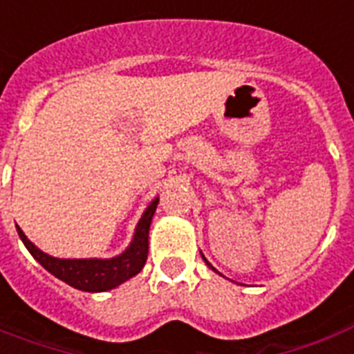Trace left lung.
I'll return each mask as SVG.
<instances>
[{
	"label": "left lung",
	"instance_id": "8db88e82",
	"mask_svg": "<svg viewBox=\"0 0 354 354\" xmlns=\"http://www.w3.org/2000/svg\"><path fill=\"white\" fill-rule=\"evenodd\" d=\"M204 261H205V257H204ZM205 264H207V266H209V268H211V270H215V268H213V266H211V264H209V263H207V261H205Z\"/></svg>",
	"mask_w": 354,
	"mask_h": 354
}]
</instances>
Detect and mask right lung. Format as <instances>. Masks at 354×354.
<instances>
[{"mask_svg":"<svg viewBox=\"0 0 354 354\" xmlns=\"http://www.w3.org/2000/svg\"><path fill=\"white\" fill-rule=\"evenodd\" d=\"M160 198H154L139 218L130 246L112 259H58L36 248L16 226L18 235L29 253L44 268L69 286L82 292H106L138 275L149 255V230Z\"/></svg>","mask_w":354,"mask_h":354,"instance_id":"add662e5","label":"right lung"}]
</instances>
